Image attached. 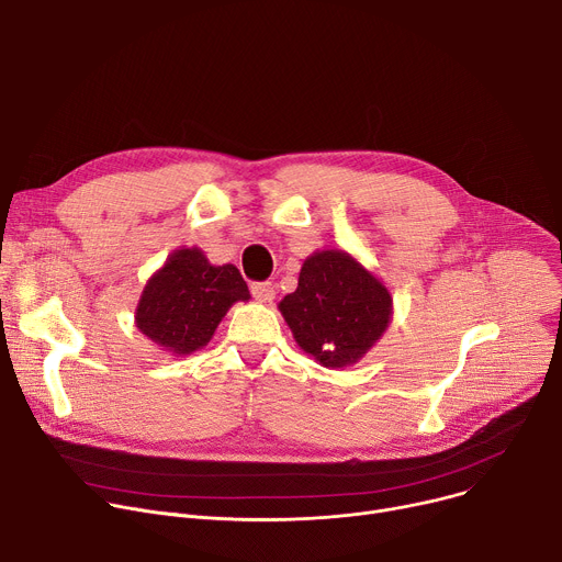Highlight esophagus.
<instances>
[{
  "label": "esophagus",
  "instance_id": "obj_1",
  "mask_svg": "<svg viewBox=\"0 0 562 562\" xmlns=\"http://www.w3.org/2000/svg\"><path fill=\"white\" fill-rule=\"evenodd\" d=\"M250 293H252L255 301H259V303H271L276 297V289H273L271 282H252Z\"/></svg>",
  "mask_w": 562,
  "mask_h": 562
}]
</instances>
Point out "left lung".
<instances>
[{"label":"left lung","mask_w":562,"mask_h":562,"mask_svg":"<svg viewBox=\"0 0 562 562\" xmlns=\"http://www.w3.org/2000/svg\"><path fill=\"white\" fill-rule=\"evenodd\" d=\"M391 293L344 250L305 259L297 289L280 303L297 346L316 361L344 368L361 359L391 318Z\"/></svg>","instance_id":"1"}]
</instances>
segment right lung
I'll return each mask as SVG.
<instances>
[{
	"label": "right lung",
	"instance_id": "obj_1",
	"mask_svg": "<svg viewBox=\"0 0 562 562\" xmlns=\"http://www.w3.org/2000/svg\"><path fill=\"white\" fill-rule=\"evenodd\" d=\"M250 293L237 267H212L199 248L176 250L148 280L137 305V327L169 352L203 348L233 303Z\"/></svg>",
	"mask_w": 562,
	"mask_h": 562
}]
</instances>
